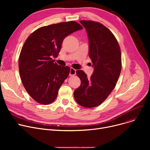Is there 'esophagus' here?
I'll use <instances>...</instances> for the list:
<instances>
[{
	"instance_id": "34e87169",
	"label": "esophagus",
	"mask_w": 150,
	"mask_h": 150,
	"mask_svg": "<svg viewBox=\"0 0 150 150\" xmlns=\"http://www.w3.org/2000/svg\"><path fill=\"white\" fill-rule=\"evenodd\" d=\"M75 74H76V70L73 69V68H70L69 75L70 76H73V75H75Z\"/></svg>"
}]
</instances>
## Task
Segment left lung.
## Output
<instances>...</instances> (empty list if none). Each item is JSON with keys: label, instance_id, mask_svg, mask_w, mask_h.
I'll return each mask as SVG.
<instances>
[{"label": "left lung", "instance_id": "left-lung-1", "mask_svg": "<svg viewBox=\"0 0 150 150\" xmlns=\"http://www.w3.org/2000/svg\"><path fill=\"white\" fill-rule=\"evenodd\" d=\"M89 38V56L94 70L90 78L83 70L76 71L81 85L74 91L77 103L85 108L101 105L114 89L122 70L121 50L112 33L101 23L80 21Z\"/></svg>", "mask_w": 150, "mask_h": 150}]
</instances>
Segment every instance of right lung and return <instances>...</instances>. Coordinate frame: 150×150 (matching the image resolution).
Listing matches in <instances>:
<instances>
[{
	"label": "right lung",
	"mask_w": 150,
	"mask_h": 150,
	"mask_svg": "<svg viewBox=\"0 0 150 150\" xmlns=\"http://www.w3.org/2000/svg\"><path fill=\"white\" fill-rule=\"evenodd\" d=\"M81 29L75 21L60 22L39 28L27 39L19 55V74L26 91L38 103L49 105L57 97L70 67L58 66L52 58L58 56L66 37Z\"/></svg>",
	"instance_id": "1"
}]
</instances>
